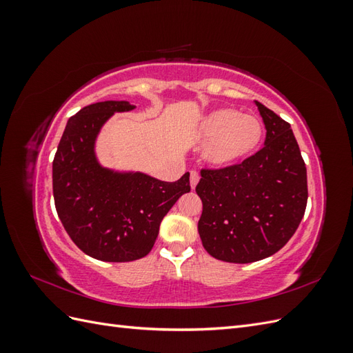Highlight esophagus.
<instances>
[{"label": "esophagus", "instance_id": "34e87169", "mask_svg": "<svg viewBox=\"0 0 353 353\" xmlns=\"http://www.w3.org/2000/svg\"><path fill=\"white\" fill-rule=\"evenodd\" d=\"M199 179H200V176H199L196 170H191V172H190V185H191V188H196V185L199 184Z\"/></svg>", "mask_w": 353, "mask_h": 353}]
</instances>
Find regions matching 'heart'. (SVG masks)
<instances>
[{"mask_svg": "<svg viewBox=\"0 0 353 353\" xmlns=\"http://www.w3.org/2000/svg\"><path fill=\"white\" fill-rule=\"evenodd\" d=\"M265 126L259 117L234 109H219L203 117L199 137L206 141L203 159L215 168H231L252 157L263 141Z\"/></svg>", "mask_w": 353, "mask_h": 353, "instance_id": "1", "label": "heart"}]
</instances>
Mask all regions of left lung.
Here are the masks:
<instances>
[{
    "label": "left lung",
    "instance_id": "left-lung-1",
    "mask_svg": "<svg viewBox=\"0 0 353 353\" xmlns=\"http://www.w3.org/2000/svg\"><path fill=\"white\" fill-rule=\"evenodd\" d=\"M254 104L265 123V145L240 165L201 169L196 187L203 248L231 263L261 261L284 248L307 201L306 166L290 123Z\"/></svg>",
    "mask_w": 353,
    "mask_h": 353
}]
</instances>
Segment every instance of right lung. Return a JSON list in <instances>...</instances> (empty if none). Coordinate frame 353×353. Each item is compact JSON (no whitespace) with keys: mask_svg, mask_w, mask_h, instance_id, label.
Here are the masks:
<instances>
[{"mask_svg":"<svg viewBox=\"0 0 353 353\" xmlns=\"http://www.w3.org/2000/svg\"><path fill=\"white\" fill-rule=\"evenodd\" d=\"M128 101L87 105L68 121L52 160L57 215L72 241L94 259L131 262L153 249L160 222L190 193V174L165 183L141 172H116L95 156V140L109 117L130 112Z\"/></svg>","mask_w":353,"mask_h":353,"instance_id":"1","label":"right lung"}]
</instances>
